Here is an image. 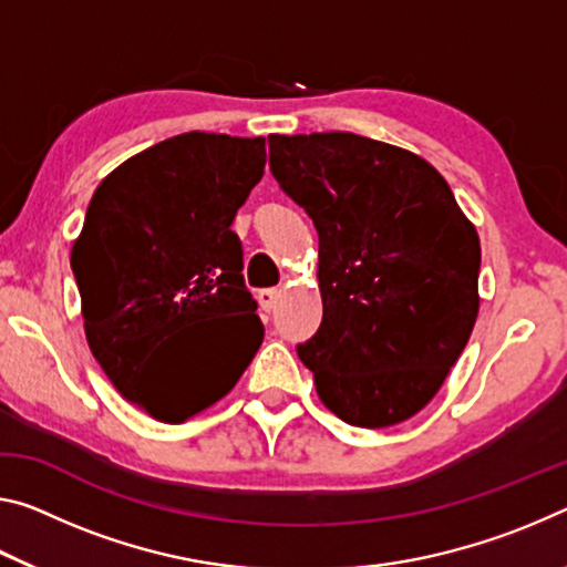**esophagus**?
I'll list each match as a JSON object with an SVG mask.
<instances>
[{
	"label": "esophagus",
	"mask_w": 567,
	"mask_h": 567,
	"mask_svg": "<svg viewBox=\"0 0 567 567\" xmlns=\"http://www.w3.org/2000/svg\"><path fill=\"white\" fill-rule=\"evenodd\" d=\"M257 300H259V308H262L265 312H272L277 300H280V290H275V287H267V290H259Z\"/></svg>",
	"instance_id": "34e87169"
}]
</instances>
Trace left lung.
Instances as JSON below:
<instances>
[{"label":"left lung","instance_id":"left-lung-1","mask_svg":"<svg viewBox=\"0 0 567 567\" xmlns=\"http://www.w3.org/2000/svg\"><path fill=\"white\" fill-rule=\"evenodd\" d=\"M269 168L318 229L322 322L300 361L363 429L426 406L480 312V235L439 171L355 133L272 136Z\"/></svg>","mask_w":567,"mask_h":567}]
</instances>
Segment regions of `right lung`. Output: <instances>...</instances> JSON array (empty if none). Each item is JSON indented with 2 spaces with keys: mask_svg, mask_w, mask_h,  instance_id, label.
I'll use <instances>...</instances> for the list:
<instances>
[{
  "mask_svg": "<svg viewBox=\"0 0 567 567\" xmlns=\"http://www.w3.org/2000/svg\"><path fill=\"white\" fill-rule=\"evenodd\" d=\"M265 161V138L161 141L103 178L70 251L95 361L166 424L227 396L262 343L231 221Z\"/></svg>",
  "mask_w": 567,
  "mask_h": 567,
  "instance_id": "1",
  "label": "right lung"
}]
</instances>
